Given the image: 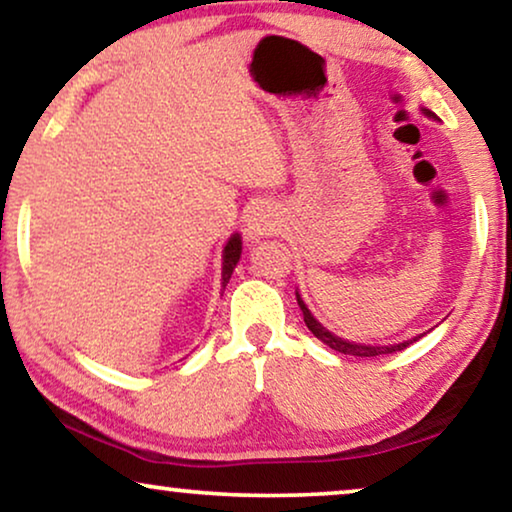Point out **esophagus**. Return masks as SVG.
Segmentation results:
<instances>
[{
  "instance_id": "34e87169",
  "label": "esophagus",
  "mask_w": 512,
  "mask_h": 512,
  "mask_svg": "<svg viewBox=\"0 0 512 512\" xmlns=\"http://www.w3.org/2000/svg\"><path fill=\"white\" fill-rule=\"evenodd\" d=\"M276 213L269 206H255L246 220V234L248 239H264L276 232Z\"/></svg>"
}]
</instances>
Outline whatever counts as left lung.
I'll return each mask as SVG.
<instances>
[{
	"label": "left lung",
	"instance_id": "obj_1",
	"mask_svg": "<svg viewBox=\"0 0 512 512\" xmlns=\"http://www.w3.org/2000/svg\"><path fill=\"white\" fill-rule=\"evenodd\" d=\"M429 113V111H427ZM431 115V113H429ZM297 301H299V308L301 313H304V322L306 327L313 331V336H318L322 343H327L331 350L336 352H343V355H352V357H380V355H392V352H399V350H406L410 343H415L417 338H413V341H403V343H397V345H357V343H348V341H341V338H336L334 334H329V331L320 325L318 320L313 318L311 311H308L304 301H301V297L297 294Z\"/></svg>",
	"mask_w": 512,
	"mask_h": 512
}]
</instances>
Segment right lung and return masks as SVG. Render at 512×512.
Listing matches in <instances>:
<instances>
[{
    "mask_svg": "<svg viewBox=\"0 0 512 512\" xmlns=\"http://www.w3.org/2000/svg\"><path fill=\"white\" fill-rule=\"evenodd\" d=\"M239 257H241V239H239V234H234L225 246V262H222V287L229 283V278H232V271H234L236 262H239Z\"/></svg>",
    "mask_w": 512,
    "mask_h": 512,
    "instance_id": "right-lung-1",
    "label": "right lung"
}]
</instances>
